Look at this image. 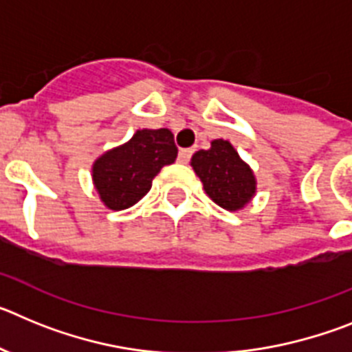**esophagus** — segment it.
<instances>
[{
	"label": "esophagus",
	"instance_id": "obj_1",
	"mask_svg": "<svg viewBox=\"0 0 352 352\" xmlns=\"http://www.w3.org/2000/svg\"><path fill=\"white\" fill-rule=\"evenodd\" d=\"M192 155H194V151H192V149H179L178 160L182 162V164H188L192 158Z\"/></svg>",
	"mask_w": 352,
	"mask_h": 352
}]
</instances>
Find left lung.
I'll return each instance as SVG.
<instances>
[{
	"label": "left lung",
	"instance_id": "8db88e82",
	"mask_svg": "<svg viewBox=\"0 0 352 352\" xmlns=\"http://www.w3.org/2000/svg\"><path fill=\"white\" fill-rule=\"evenodd\" d=\"M192 167L204 185L206 194L220 208L236 211L243 208L256 192V179L229 141L211 142L192 157Z\"/></svg>",
	"mask_w": 352,
	"mask_h": 352
}]
</instances>
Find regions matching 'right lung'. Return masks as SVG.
I'll return each instance as SVG.
<instances>
[{
    "label": "right lung",
    "instance_id": "obj_1",
    "mask_svg": "<svg viewBox=\"0 0 352 352\" xmlns=\"http://www.w3.org/2000/svg\"><path fill=\"white\" fill-rule=\"evenodd\" d=\"M178 157L170 130H138L126 144L102 155L93 166V182L111 210H126L139 203L164 166Z\"/></svg>",
    "mask_w": 352,
    "mask_h": 352
}]
</instances>
